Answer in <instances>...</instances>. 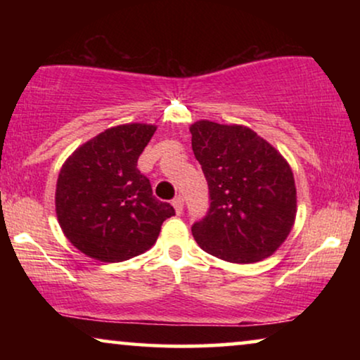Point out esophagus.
<instances>
[{
  "mask_svg": "<svg viewBox=\"0 0 360 360\" xmlns=\"http://www.w3.org/2000/svg\"><path fill=\"white\" fill-rule=\"evenodd\" d=\"M172 205H174L175 213H176V214H181V211H184V198H181L180 195L175 196L174 201H172Z\"/></svg>",
  "mask_w": 360,
  "mask_h": 360,
  "instance_id": "34e87169",
  "label": "esophagus"
}]
</instances>
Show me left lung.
Returning a JSON list of instances; mask_svg holds the SVG:
<instances>
[{
    "instance_id": "left-lung-1",
    "label": "left lung",
    "mask_w": 360,
    "mask_h": 360,
    "mask_svg": "<svg viewBox=\"0 0 360 360\" xmlns=\"http://www.w3.org/2000/svg\"><path fill=\"white\" fill-rule=\"evenodd\" d=\"M191 147L210 188V210L191 226L205 252L233 264L277 250L297 216L293 172L282 154L245 126L196 121Z\"/></svg>"
}]
</instances>
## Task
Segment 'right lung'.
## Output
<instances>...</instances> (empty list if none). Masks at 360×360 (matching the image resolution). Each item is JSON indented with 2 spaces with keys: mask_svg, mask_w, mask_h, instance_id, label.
I'll use <instances>...</instances> for the list:
<instances>
[{
  "mask_svg": "<svg viewBox=\"0 0 360 360\" xmlns=\"http://www.w3.org/2000/svg\"><path fill=\"white\" fill-rule=\"evenodd\" d=\"M157 127L121 124L78 147L62 165L56 190L58 224L88 257L122 262L150 249L174 206L152 195L137 159Z\"/></svg>",
  "mask_w": 360,
  "mask_h": 360,
  "instance_id": "add662e5",
  "label": "right lung"
}]
</instances>
